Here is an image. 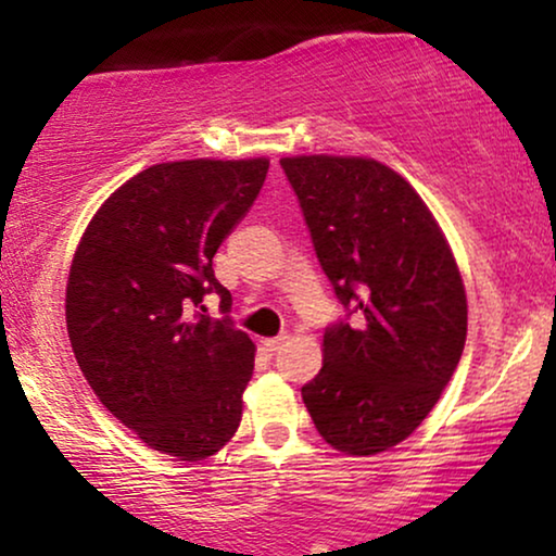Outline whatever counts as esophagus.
<instances>
[{"label":"esophagus","mask_w":556,"mask_h":556,"mask_svg":"<svg viewBox=\"0 0 556 556\" xmlns=\"http://www.w3.org/2000/svg\"><path fill=\"white\" fill-rule=\"evenodd\" d=\"M283 341H286V337H273V339H265L263 346L268 349V352H278V349L283 346Z\"/></svg>","instance_id":"1"}]
</instances>
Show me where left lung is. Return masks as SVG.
Listing matches in <instances>:
<instances>
[{"label": "left lung", "instance_id": "obj_1", "mask_svg": "<svg viewBox=\"0 0 556 556\" xmlns=\"http://www.w3.org/2000/svg\"><path fill=\"white\" fill-rule=\"evenodd\" d=\"M316 257L352 321L324 333V367L301 387L318 435L375 455L413 435L451 382L468 331L466 288L413 185L364 156L280 159Z\"/></svg>", "mask_w": 556, "mask_h": 556}]
</instances>
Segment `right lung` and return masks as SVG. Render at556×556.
I'll return each instance as SVG.
<instances>
[{"instance_id":"obj_1","label":"right lung","mask_w":556,"mask_h":556,"mask_svg":"<svg viewBox=\"0 0 556 556\" xmlns=\"http://www.w3.org/2000/svg\"><path fill=\"white\" fill-rule=\"evenodd\" d=\"M270 162L187 159L143 169L101 204L65 291L73 354L96 397L149 447L215 455L238 430L255 344L230 316L195 311L230 291L212 257L261 192Z\"/></svg>"}]
</instances>
